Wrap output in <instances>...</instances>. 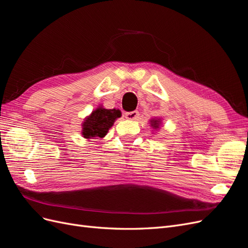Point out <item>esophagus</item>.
Here are the masks:
<instances>
[{
  "label": "esophagus",
  "instance_id": "1",
  "mask_svg": "<svg viewBox=\"0 0 248 248\" xmlns=\"http://www.w3.org/2000/svg\"><path fill=\"white\" fill-rule=\"evenodd\" d=\"M125 118L128 120H137L139 118V111L133 110V111H127L125 114Z\"/></svg>",
  "mask_w": 248,
  "mask_h": 248
}]
</instances>
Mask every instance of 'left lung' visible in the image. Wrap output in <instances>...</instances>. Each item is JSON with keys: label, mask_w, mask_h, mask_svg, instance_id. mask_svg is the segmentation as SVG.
<instances>
[{"label": "left lung", "mask_w": 248, "mask_h": 248, "mask_svg": "<svg viewBox=\"0 0 248 248\" xmlns=\"http://www.w3.org/2000/svg\"><path fill=\"white\" fill-rule=\"evenodd\" d=\"M150 126L152 127L153 130L152 131H156L160 128V126L162 125V121H161V118H153V119H150Z\"/></svg>", "instance_id": "1"}]
</instances>
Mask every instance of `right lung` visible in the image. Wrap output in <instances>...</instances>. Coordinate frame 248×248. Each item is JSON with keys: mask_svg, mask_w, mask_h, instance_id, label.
<instances>
[{"mask_svg": "<svg viewBox=\"0 0 248 248\" xmlns=\"http://www.w3.org/2000/svg\"><path fill=\"white\" fill-rule=\"evenodd\" d=\"M121 116L120 109H108L101 104L84 119L81 123V136L87 140L103 139L116 120Z\"/></svg>", "mask_w": 248, "mask_h": 248, "instance_id": "1", "label": "right lung"}]
</instances>
